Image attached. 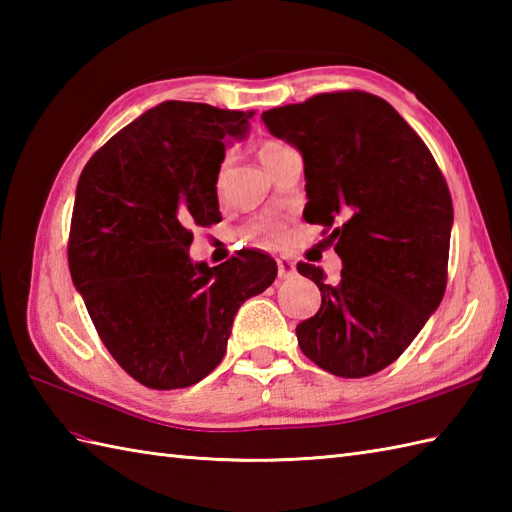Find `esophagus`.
I'll list each match as a JSON object with an SVG mask.
<instances>
[{"label":"esophagus","instance_id":"obj_1","mask_svg":"<svg viewBox=\"0 0 512 512\" xmlns=\"http://www.w3.org/2000/svg\"><path fill=\"white\" fill-rule=\"evenodd\" d=\"M277 270H279V279H290L292 275L297 273V266H295V262H292V259L279 257L277 259Z\"/></svg>","mask_w":512,"mask_h":512}]
</instances>
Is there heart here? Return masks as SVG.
Returning <instances> with one entry per match:
<instances>
[{
	"instance_id": "obj_1",
	"label": "heart",
	"mask_w": 512,
	"mask_h": 512,
	"mask_svg": "<svg viewBox=\"0 0 512 512\" xmlns=\"http://www.w3.org/2000/svg\"><path fill=\"white\" fill-rule=\"evenodd\" d=\"M284 151H288V147H286L284 143H279V140H262V143H259V147H257L259 160L264 162L266 169H268L270 165H273V162H275L281 154H284ZM215 189H217V191L222 189V176H217ZM246 235H248V237L262 235V237H266V239H277V237L281 235V224L275 222V220H257V222H253V224H250V226L246 228Z\"/></svg>"
}]
</instances>
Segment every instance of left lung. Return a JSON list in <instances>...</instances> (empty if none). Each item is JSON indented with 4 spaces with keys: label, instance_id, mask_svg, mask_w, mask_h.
I'll return each instance as SVG.
<instances>
[{
    "label": "left lung",
    "instance_id": "1",
    "mask_svg": "<svg viewBox=\"0 0 512 512\" xmlns=\"http://www.w3.org/2000/svg\"><path fill=\"white\" fill-rule=\"evenodd\" d=\"M297 147L310 224L332 228L343 270H297L321 290V308L297 325L301 352L325 372L372 376L391 365L438 310L447 288L453 202L422 138L367 92L317 94L262 114Z\"/></svg>",
    "mask_w": 512,
    "mask_h": 512
}]
</instances>
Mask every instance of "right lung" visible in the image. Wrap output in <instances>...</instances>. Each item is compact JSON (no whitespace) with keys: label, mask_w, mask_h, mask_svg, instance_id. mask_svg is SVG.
I'll return each instance as SVG.
<instances>
[{"label":"right lung","mask_w":512,"mask_h":512,"mask_svg":"<svg viewBox=\"0 0 512 512\" xmlns=\"http://www.w3.org/2000/svg\"><path fill=\"white\" fill-rule=\"evenodd\" d=\"M253 116L165 101L107 140L76 184L72 281L103 345L145 387L209 376L239 306L277 277L275 259L259 250L213 268L189 257L191 228L222 220L217 173Z\"/></svg>","instance_id":"1"}]
</instances>
